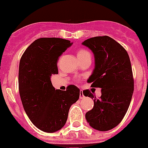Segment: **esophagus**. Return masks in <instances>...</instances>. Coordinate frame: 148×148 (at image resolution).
I'll return each instance as SVG.
<instances>
[{"label": "esophagus", "instance_id": "34e87169", "mask_svg": "<svg viewBox=\"0 0 148 148\" xmlns=\"http://www.w3.org/2000/svg\"><path fill=\"white\" fill-rule=\"evenodd\" d=\"M80 99H83L84 97V95L83 93V91L81 90L80 91Z\"/></svg>", "mask_w": 148, "mask_h": 148}]
</instances>
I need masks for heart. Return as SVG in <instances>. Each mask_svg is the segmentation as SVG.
Segmentation results:
<instances>
[{
	"label": "heart",
	"mask_w": 148,
	"mask_h": 148,
	"mask_svg": "<svg viewBox=\"0 0 148 148\" xmlns=\"http://www.w3.org/2000/svg\"><path fill=\"white\" fill-rule=\"evenodd\" d=\"M88 55H90V54H89V53L87 51H86V50L81 49L77 52V56H78V59H81V58L85 57L86 56H88Z\"/></svg>",
	"instance_id": "heart-1"
}]
</instances>
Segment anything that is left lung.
Returning <instances> with one entry per match:
<instances>
[{
  "instance_id": "8db88e82",
  "label": "left lung",
  "mask_w": 148,
  "mask_h": 148,
  "mask_svg": "<svg viewBox=\"0 0 148 148\" xmlns=\"http://www.w3.org/2000/svg\"><path fill=\"white\" fill-rule=\"evenodd\" d=\"M82 45L95 56V69L87 82L101 88L99 99L88 89L83 92L84 96L94 99L92 109L85 116L94 129L108 131L120 124L132 98L134 81L129 56L120 43L108 36L90 38Z\"/></svg>"
}]
</instances>
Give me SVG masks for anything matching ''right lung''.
I'll return each instance as SVG.
<instances>
[{"label":"right lung","mask_w":148,"mask_h":148,"mask_svg":"<svg viewBox=\"0 0 148 148\" xmlns=\"http://www.w3.org/2000/svg\"><path fill=\"white\" fill-rule=\"evenodd\" d=\"M73 43L61 38H40L30 45L19 66V92L24 110L37 128L47 133L60 130L69 109L79 98L80 89L70 85L55 89L53 75L58 74L59 57Z\"/></svg>","instance_id":"right-lung-1"}]
</instances>
